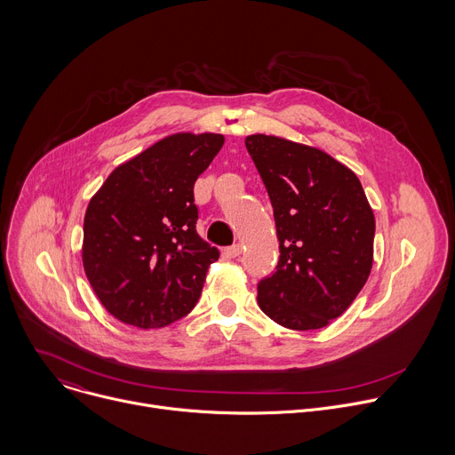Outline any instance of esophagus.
<instances>
[{
    "label": "esophagus",
    "mask_w": 455,
    "mask_h": 455,
    "mask_svg": "<svg viewBox=\"0 0 455 455\" xmlns=\"http://www.w3.org/2000/svg\"><path fill=\"white\" fill-rule=\"evenodd\" d=\"M243 253V246L237 243V244H232V246H228V248H225L223 250V255L227 257V259H235V257H239Z\"/></svg>",
    "instance_id": "1"
}]
</instances>
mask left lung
Instances as JSON below:
<instances>
[{"instance_id":"obj_1","label":"left lung","mask_w":455,"mask_h":455,"mask_svg":"<svg viewBox=\"0 0 455 455\" xmlns=\"http://www.w3.org/2000/svg\"><path fill=\"white\" fill-rule=\"evenodd\" d=\"M246 149L274 207L281 257L257 302L288 330L326 328L369 279L374 214L358 176L322 149L250 135Z\"/></svg>"}]
</instances>
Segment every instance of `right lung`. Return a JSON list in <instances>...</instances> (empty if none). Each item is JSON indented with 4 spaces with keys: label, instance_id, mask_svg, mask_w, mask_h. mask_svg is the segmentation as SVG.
Listing matches in <instances>:
<instances>
[{
    "label": "right lung",
    "instance_id": "obj_1",
    "mask_svg": "<svg viewBox=\"0 0 455 455\" xmlns=\"http://www.w3.org/2000/svg\"><path fill=\"white\" fill-rule=\"evenodd\" d=\"M225 144L218 133H176L118 165L84 216L83 267L100 304L140 330L196 306L220 250L196 232L194 183Z\"/></svg>",
    "mask_w": 455,
    "mask_h": 455
}]
</instances>
